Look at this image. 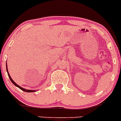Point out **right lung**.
Wrapping results in <instances>:
<instances>
[{
  "instance_id": "add662e5",
  "label": "right lung",
  "mask_w": 121,
  "mask_h": 121,
  "mask_svg": "<svg viewBox=\"0 0 121 121\" xmlns=\"http://www.w3.org/2000/svg\"><path fill=\"white\" fill-rule=\"evenodd\" d=\"M6 69H7V72H8V76H9V78H10V81H12V83H13V84H14V85H15V86H17L18 88H19L20 89V90H22V91H24V92H35V91H34V90H26V89H24V88H23L22 87H21V86H19V85H18L16 83H15V82H14V81H13V80H12V78L10 77V75H9V72H8V67H6Z\"/></svg>"
}]
</instances>
